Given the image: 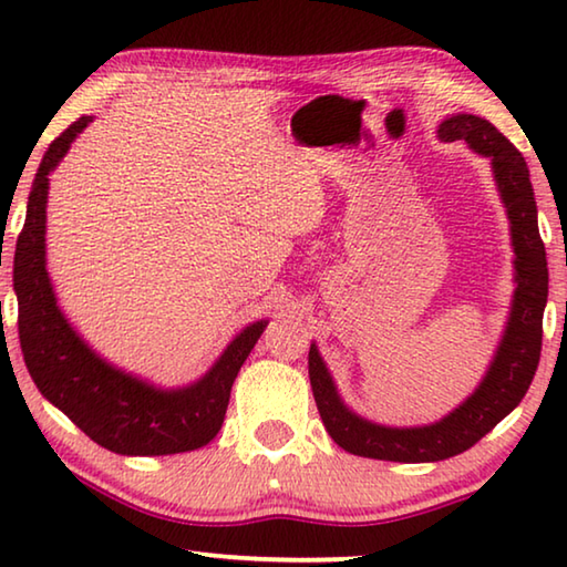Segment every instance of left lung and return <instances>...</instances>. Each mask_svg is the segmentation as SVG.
Returning <instances> with one entry per match:
<instances>
[{
  "instance_id": "1",
  "label": "left lung",
  "mask_w": 567,
  "mask_h": 567,
  "mask_svg": "<svg viewBox=\"0 0 567 567\" xmlns=\"http://www.w3.org/2000/svg\"><path fill=\"white\" fill-rule=\"evenodd\" d=\"M443 142L465 145L491 159L493 177L505 215L511 219L515 290L505 330L477 388L435 422L415 427H392L368 420L344 405L328 362L318 344H310L307 368L322 425L342 450L352 455L390 463H437L465 453L503 417L520 405L535 378L543 344V312L548 302V260L537 229V207L530 172L520 152L491 122L477 114H450L437 127Z\"/></svg>"
}]
</instances>
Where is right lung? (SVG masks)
<instances>
[{
    "label": "right lung",
    "instance_id": "obj_1",
    "mask_svg": "<svg viewBox=\"0 0 567 567\" xmlns=\"http://www.w3.org/2000/svg\"><path fill=\"white\" fill-rule=\"evenodd\" d=\"M90 122L92 117H80L44 152L17 239L14 295L27 370L56 410L112 453H187L219 433L237 372L270 320L249 322L203 378L182 388H162L117 368L76 332L47 272V197L50 175Z\"/></svg>",
    "mask_w": 567,
    "mask_h": 567
}]
</instances>
